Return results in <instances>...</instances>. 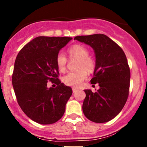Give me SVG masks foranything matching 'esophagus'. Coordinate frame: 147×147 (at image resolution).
Instances as JSON below:
<instances>
[{
  "label": "esophagus",
  "instance_id": "obj_1",
  "mask_svg": "<svg viewBox=\"0 0 147 147\" xmlns=\"http://www.w3.org/2000/svg\"><path fill=\"white\" fill-rule=\"evenodd\" d=\"M77 91H78V89L75 88V87H72V92L75 93Z\"/></svg>",
  "mask_w": 147,
  "mask_h": 147
}]
</instances>
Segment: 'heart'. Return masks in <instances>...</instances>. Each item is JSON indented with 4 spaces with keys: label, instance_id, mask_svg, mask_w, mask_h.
Instances as JSON below:
<instances>
[{
    "label": "heart",
    "instance_id": "obj_1",
    "mask_svg": "<svg viewBox=\"0 0 147 147\" xmlns=\"http://www.w3.org/2000/svg\"><path fill=\"white\" fill-rule=\"evenodd\" d=\"M67 54L70 58L77 59L75 69L76 71L69 72L63 78V82L66 85L78 87L87 78V73H92L95 68V63L89 56V51L84 46L75 45L67 50ZM67 57L60 53L56 57V65L60 72H64L66 69Z\"/></svg>",
    "mask_w": 147,
    "mask_h": 147
}]
</instances>
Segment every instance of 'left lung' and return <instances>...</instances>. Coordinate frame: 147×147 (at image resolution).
Returning a JSON list of instances; mask_svg holds the SVG:
<instances>
[{"label": "left lung", "instance_id": "1", "mask_svg": "<svg viewBox=\"0 0 147 147\" xmlns=\"http://www.w3.org/2000/svg\"><path fill=\"white\" fill-rule=\"evenodd\" d=\"M74 40L91 46L95 53V68L91 84L98 83L95 92L84 90L83 113L96 123L109 121L124 107L129 96L130 69L122 49L104 34L76 36Z\"/></svg>", "mask_w": 147, "mask_h": 147}]
</instances>
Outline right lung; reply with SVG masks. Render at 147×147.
Segmentation results:
<instances>
[{
	"instance_id": "obj_1",
	"label": "right lung",
	"mask_w": 147,
	"mask_h": 147,
	"mask_svg": "<svg viewBox=\"0 0 147 147\" xmlns=\"http://www.w3.org/2000/svg\"><path fill=\"white\" fill-rule=\"evenodd\" d=\"M72 39L37 37L26 44L16 57L12 77L15 94L23 112L35 122L53 124L64 115L72 90L57 78L56 57ZM48 81L57 86L47 88Z\"/></svg>"
}]
</instances>
